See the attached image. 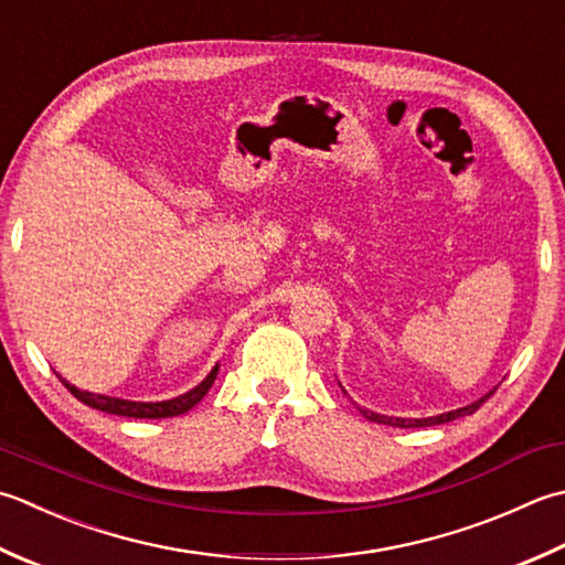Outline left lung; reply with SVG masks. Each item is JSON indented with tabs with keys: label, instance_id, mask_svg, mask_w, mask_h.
Returning <instances> with one entry per match:
<instances>
[{
	"label": "left lung",
	"instance_id": "left-lung-1",
	"mask_svg": "<svg viewBox=\"0 0 565 565\" xmlns=\"http://www.w3.org/2000/svg\"><path fill=\"white\" fill-rule=\"evenodd\" d=\"M494 392V390H492ZM490 392V394H492ZM490 394H484L482 399L472 402L468 406L462 408H456V412H448V414H438V416H430V418H399V416H382V414H374V412H367V408H360L364 418H370V422L374 424H386V426H394V428H424V426H438V424H448L452 422V418H460V416H468V414H475L478 408L490 399Z\"/></svg>",
	"mask_w": 565,
	"mask_h": 565
}]
</instances>
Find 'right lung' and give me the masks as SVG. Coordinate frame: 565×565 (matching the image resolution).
Wrapping results in <instances>:
<instances>
[{"label": "right lung", "mask_w": 565, "mask_h": 565, "mask_svg": "<svg viewBox=\"0 0 565 565\" xmlns=\"http://www.w3.org/2000/svg\"><path fill=\"white\" fill-rule=\"evenodd\" d=\"M217 377V364L210 370L207 377L193 386L191 392H185L175 399L169 402H127V399H117V396H105V394H93V392H81L77 386L68 384L63 380L65 390H68L77 402H83L87 406L97 408V412H107V414H117V416H129V418H169V416H181L188 408H193L198 402L207 394L210 386H213Z\"/></svg>", "instance_id": "obj_1"}]
</instances>
